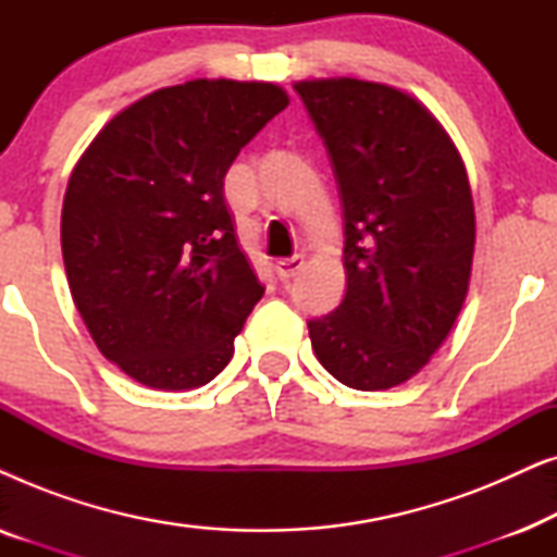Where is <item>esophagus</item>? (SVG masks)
<instances>
[{
    "instance_id": "34e87169",
    "label": "esophagus",
    "mask_w": 557,
    "mask_h": 557,
    "mask_svg": "<svg viewBox=\"0 0 557 557\" xmlns=\"http://www.w3.org/2000/svg\"><path fill=\"white\" fill-rule=\"evenodd\" d=\"M304 269V258L301 256H292V258H278L276 261V273L281 281H288L294 278L296 273Z\"/></svg>"
}]
</instances>
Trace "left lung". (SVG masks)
Instances as JSON below:
<instances>
[{
  "mask_svg": "<svg viewBox=\"0 0 557 557\" xmlns=\"http://www.w3.org/2000/svg\"><path fill=\"white\" fill-rule=\"evenodd\" d=\"M337 180L347 292L309 319L324 370L355 391L413 377L469 292L474 200L459 151L416 98L355 78L296 83Z\"/></svg>",
  "mask_w": 557,
  "mask_h": 557,
  "instance_id": "left-lung-1",
  "label": "left lung"
}]
</instances>
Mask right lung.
Here are the masks:
<instances>
[{"label": "right lung", "mask_w": 557, "mask_h": 557, "mask_svg": "<svg viewBox=\"0 0 557 557\" xmlns=\"http://www.w3.org/2000/svg\"><path fill=\"white\" fill-rule=\"evenodd\" d=\"M288 106L273 83L189 81L113 116L75 164L60 243L73 301L106 360L157 391L210 383L263 284L223 180Z\"/></svg>", "instance_id": "obj_1"}]
</instances>
